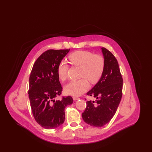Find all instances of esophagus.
I'll list each match as a JSON object with an SVG mask.
<instances>
[{
  "instance_id": "esophagus-1",
  "label": "esophagus",
  "mask_w": 152,
  "mask_h": 152,
  "mask_svg": "<svg viewBox=\"0 0 152 152\" xmlns=\"http://www.w3.org/2000/svg\"><path fill=\"white\" fill-rule=\"evenodd\" d=\"M73 100H75V101H76V100H79L80 99L79 97H73Z\"/></svg>"
}]
</instances>
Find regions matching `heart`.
<instances>
[{"mask_svg":"<svg viewBox=\"0 0 152 152\" xmlns=\"http://www.w3.org/2000/svg\"><path fill=\"white\" fill-rule=\"evenodd\" d=\"M68 58L72 65L81 68L80 77L84 78L69 81L64 87V91L66 94L79 96L89 88L87 79L91 83H95L100 79L104 68V59L100 55L84 51L73 52ZM68 68V66L64 61H61L58 65V77L62 81L66 79Z\"/></svg>","mask_w":152,"mask_h":152,"instance_id":"heart-1","label":"heart"}]
</instances>
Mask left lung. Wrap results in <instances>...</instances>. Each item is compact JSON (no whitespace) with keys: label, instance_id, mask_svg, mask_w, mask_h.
<instances>
[{"label":"left lung","instance_id":"8db88e82","mask_svg":"<svg viewBox=\"0 0 152 152\" xmlns=\"http://www.w3.org/2000/svg\"><path fill=\"white\" fill-rule=\"evenodd\" d=\"M104 59V68L101 78L87 95L96 101H87L82 113L85 123L92 126L101 127L115 115L122 97L123 80L117 60L105 48H101Z\"/></svg>","mask_w":152,"mask_h":152}]
</instances>
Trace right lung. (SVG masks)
<instances>
[{
  "label": "right lung",
  "instance_id": "add662e5",
  "mask_svg": "<svg viewBox=\"0 0 152 152\" xmlns=\"http://www.w3.org/2000/svg\"><path fill=\"white\" fill-rule=\"evenodd\" d=\"M69 50H50L43 53L33 65L29 79V99L36 122L46 129H55L65 120V107L73 103L71 96L55 98L62 92L57 69Z\"/></svg>",
  "mask_w": 152,
  "mask_h": 152
}]
</instances>
